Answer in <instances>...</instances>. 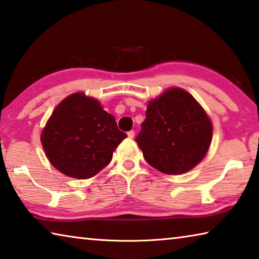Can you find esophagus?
I'll return each instance as SVG.
<instances>
[{"mask_svg":"<svg viewBox=\"0 0 259 259\" xmlns=\"http://www.w3.org/2000/svg\"><path fill=\"white\" fill-rule=\"evenodd\" d=\"M128 137H129V138H131V139H133V138L135 137V131H134V130H130V131H128Z\"/></svg>","mask_w":259,"mask_h":259,"instance_id":"obj_1","label":"esophagus"}]
</instances>
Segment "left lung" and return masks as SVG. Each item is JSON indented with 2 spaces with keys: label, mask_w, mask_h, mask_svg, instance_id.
Returning <instances> with one entry per match:
<instances>
[{
  "label": "left lung",
  "mask_w": 259,
  "mask_h": 259,
  "mask_svg": "<svg viewBox=\"0 0 259 259\" xmlns=\"http://www.w3.org/2000/svg\"><path fill=\"white\" fill-rule=\"evenodd\" d=\"M211 136V122L203 108L185 90L171 88L148 104L136 142L153 168L181 175L203 159Z\"/></svg>",
  "instance_id": "1"
}]
</instances>
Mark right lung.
I'll use <instances>...</instances> for the list:
<instances>
[{"label": "right lung", "instance_id": "1", "mask_svg": "<svg viewBox=\"0 0 259 259\" xmlns=\"http://www.w3.org/2000/svg\"><path fill=\"white\" fill-rule=\"evenodd\" d=\"M125 137L99 102L78 93L57 106L41 142L56 169L69 177L87 179L111 162L114 150Z\"/></svg>", "mask_w": 259, "mask_h": 259}]
</instances>
